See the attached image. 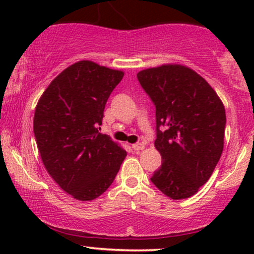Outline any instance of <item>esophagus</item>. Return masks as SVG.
<instances>
[{"label": "esophagus", "instance_id": "esophagus-1", "mask_svg": "<svg viewBox=\"0 0 254 254\" xmlns=\"http://www.w3.org/2000/svg\"><path fill=\"white\" fill-rule=\"evenodd\" d=\"M131 147H133V149H134L135 151H138V150H143L144 144L143 143H140V142H138V143H135V144L131 145Z\"/></svg>", "mask_w": 254, "mask_h": 254}]
</instances>
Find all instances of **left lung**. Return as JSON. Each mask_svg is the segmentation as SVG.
<instances>
[{
	"mask_svg": "<svg viewBox=\"0 0 254 254\" xmlns=\"http://www.w3.org/2000/svg\"><path fill=\"white\" fill-rule=\"evenodd\" d=\"M137 79L156 109L155 147L163 163L151 183L173 200L192 196L223 151V104L206 79L185 65L144 69Z\"/></svg>",
	"mask_w": 254,
	"mask_h": 254,
	"instance_id": "8db88e82",
	"label": "left lung"
}]
</instances>
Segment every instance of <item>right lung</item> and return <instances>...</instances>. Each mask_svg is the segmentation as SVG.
Segmentation results:
<instances>
[{"label": "right lung", "instance_id": "right-lung-1", "mask_svg": "<svg viewBox=\"0 0 254 254\" xmlns=\"http://www.w3.org/2000/svg\"><path fill=\"white\" fill-rule=\"evenodd\" d=\"M124 77L92 61L64 69L37 104L33 131L47 172L76 200L105 192L127 152L99 133L106 102Z\"/></svg>", "mask_w": 254, "mask_h": 254}]
</instances>
